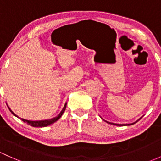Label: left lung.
Returning a JSON list of instances; mask_svg holds the SVG:
<instances>
[{
    "label": "left lung",
    "instance_id": "1",
    "mask_svg": "<svg viewBox=\"0 0 161 161\" xmlns=\"http://www.w3.org/2000/svg\"><path fill=\"white\" fill-rule=\"evenodd\" d=\"M106 121V120H105ZM138 121V120H137ZM137 121H136V122H134V123H129V124H117V123H109V122H107V121H106V123H110V124H113V125H116V126H130V125H133V124H134V123H136V122Z\"/></svg>",
    "mask_w": 161,
    "mask_h": 161
}]
</instances>
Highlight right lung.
<instances>
[{"label":"right lung","instance_id":"right-lung-1","mask_svg":"<svg viewBox=\"0 0 161 161\" xmlns=\"http://www.w3.org/2000/svg\"><path fill=\"white\" fill-rule=\"evenodd\" d=\"M65 108H66V103H65V105L64 106L63 109H62V110L61 111V113H59L58 116H57L55 118H52V119H45V120H40V121H31V120H27V119H22V118H20L19 116H17L16 114H15L14 112L11 110V109H10L9 107H8V109H9V110L11 111V113H12L13 115H14L15 116H17L18 118H19V119H21V120L23 122H25V123H27L28 124H29L30 126H34V127H45V126H48V125L50 124H52V123H54L55 122H56L57 120H58L59 119H60L61 116H62V114H63L64 111L65 110Z\"/></svg>","mask_w":161,"mask_h":161}]
</instances>
